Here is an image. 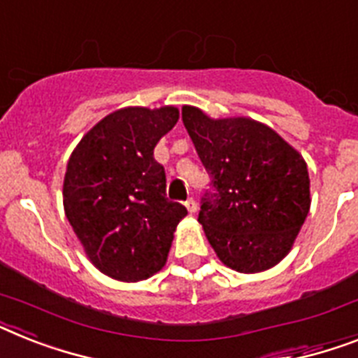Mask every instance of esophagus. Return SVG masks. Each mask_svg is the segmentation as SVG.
I'll list each match as a JSON object with an SVG mask.
<instances>
[{
	"instance_id": "34e87169",
	"label": "esophagus",
	"mask_w": 358,
	"mask_h": 358,
	"mask_svg": "<svg viewBox=\"0 0 358 358\" xmlns=\"http://www.w3.org/2000/svg\"><path fill=\"white\" fill-rule=\"evenodd\" d=\"M185 207H187L189 213H196V202H194L193 198H187V200H185Z\"/></svg>"
}]
</instances>
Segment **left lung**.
<instances>
[{
	"mask_svg": "<svg viewBox=\"0 0 358 358\" xmlns=\"http://www.w3.org/2000/svg\"><path fill=\"white\" fill-rule=\"evenodd\" d=\"M182 122L211 176L198 222L216 257L245 275L271 269L309 213L306 160L266 123L245 116L215 120L184 105Z\"/></svg>",
	"mask_w": 358,
	"mask_h": 358,
	"instance_id": "1",
	"label": "left lung"
}]
</instances>
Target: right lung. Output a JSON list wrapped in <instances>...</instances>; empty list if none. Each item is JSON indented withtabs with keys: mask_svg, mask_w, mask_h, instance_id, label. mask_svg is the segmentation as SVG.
Listing matches in <instances>:
<instances>
[{
	"mask_svg": "<svg viewBox=\"0 0 358 358\" xmlns=\"http://www.w3.org/2000/svg\"><path fill=\"white\" fill-rule=\"evenodd\" d=\"M178 109L123 107L80 140L63 180V209L87 258L114 280H145L167 262L174 231L187 215L165 198L155 147Z\"/></svg>",
	"mask_w": 358,
	"mask_h": 358,
	"instance_id": "add662e5",
	"label": "right lung"
}]
</instances>
